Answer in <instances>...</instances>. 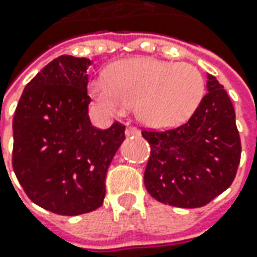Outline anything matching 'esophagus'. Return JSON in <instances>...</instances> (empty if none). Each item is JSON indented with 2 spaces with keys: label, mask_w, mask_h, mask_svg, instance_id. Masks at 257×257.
Segmentation results:
<instances>
[{
  "label": "esophagus",
  "mask_w": 257,
  "mask_h": 257,
  "mask_svg": "<svg viewBox=\"0 0 257 257\" xmlns=\"http://www.w3.org/2000/svg\"><path fill=\"white\" fill-rule=\"evenodd\" d=\"M140 130L139 128H136L133 125H128L127 128H125V136L127 137H137V136H140Z\"/></svg>",
  "instance_id": "esophagus-1"
}]
</instances>
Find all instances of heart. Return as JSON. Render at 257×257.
Segmentation results:
<instances>
[{
  "label": "heart",
  "instance_id": "obj_1",
  "mask_svg": "<svg viewBox=\"0 0 257 257\" xmlns=\"http://www.w3.org/2000/svg\"><path fill=\"white\" fill-rule=\"evenodd\" d=\"M88 94L113 111H124L136 104L140 121L154 128H167L184 123L199 107L204 78L187 63L132 58L114 64L108 77L93 78Z\"/></svg>",
  "mask_w": 257,
  "mask_h": 257
}]
</instances>
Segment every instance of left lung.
<instances>
[{
    "mask_svg": "<svg viewBox=\"0 0 257 257\" xmlns=\"http://www.w3.org/2000/svg\"><path fill=\"white\" fill-rule=\"evenodd\" d=\"M142 134L150 144L144 184L159 202L183 209L202 207L236 177L242 153L236 114L213 75L207 74V94L186 123Z\"/></svg>",
    "mask_w": 257,
    "mask_h": 257,
    "instance_id": "obj_1",
    "label": "left lung"
}]
</instances>
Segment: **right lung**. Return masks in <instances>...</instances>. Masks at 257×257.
<instances>
[{
    "mask_svg": "<svg viewBox=\"0 0 257 257\" xmlns=\"http://www.w3.org/2000/svg\"><path fill=\"white\" fill-rule=\"evenodd\" d=\"M88 58L60 55L25 85L13 120V169L45 210L77 216L103 204L105 174L125 125H91Z\"/></svg>",
    "mask_w": 257,
    "mask_h": 257,
    "instance_id": "right-lung-1",
    "label": "right lung"
}]
</instances>
